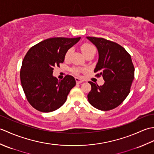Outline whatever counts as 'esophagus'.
I'll use <instances>...</instances> for the list:
<instances>
[{
	"label": "esophagus",
	"instance_id": "34e87169",
	"mask_svg": "<svg viewBox=\"0 0 154 154\" xmlns=\"http://www.w3.org/2000/svg\"><path fill=\"white\" fill-rule=\"evenodd\" d=\"M75 81H76V83L78 84L83 82V80L80 79V78H79V77H75Z\"/></svg>",
	"mask_w": 154,
	"mask_h": 154
}]
</instances>
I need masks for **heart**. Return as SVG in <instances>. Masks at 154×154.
I'll use <instances>...</instances> for the list:
<instances>
[{
    "mask_svg": "<svg viewBox=\"0 0 154 154\" xmlns=\"http://www.w3.org/2000/svg\"><path fill=\"white\" fill-rule=\"evenodd\" d=\"M81 51H82L83 54L85 55V56H87L88 55H90V54H95V52H96V48L93 45L89 43H84L82 45H81ZM72 49L70 48L69 49V50L66 51V53L65 54V60H68L71 57V55L72 54ZM82 69H81L79 68H73L71 69V71L72 73L75 74V75H78L79 74Z\"/></svg>",
    "mask_w": 154,
    "mask_h": 154,
    "instance_id": "1",
    "label": "heart"
}]
</instances>
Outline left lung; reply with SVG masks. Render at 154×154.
<instances>
[{
    "instance_id": "8db88e82",
    "label": "left lung",
    "mask_w": 154,
    "mask_h": 154,
    "mask_svg": "<svg viewBox=\"0 0 154 154\" xmlns=\"http://www.w3.org/2000/svg\"><path fill=\"white\" fill-rule=\"evenodd\" d=\"M98 49L99 61L94 72L102 76L104 85L91 81L87 95L89 103L100 110H110L119 106L128 95L134 78V67L131 56L119 44L103 38L87 36Z\"/></svg>"
}]
</instances>
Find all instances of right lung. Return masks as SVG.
Returning a JSON list of instances; mask_svg holds the SVG:
<instances>
[{
    "label": "right lung",
    "mask_w": 154,
    "mask_h": 154,
    "mask_svg": "<svg viewBox=\"0 0 154 154\" xmlns=\"http://www.w3.org/2000/svg\"><path fill=\"white\" fill-rule=\"evenodd\" d=\"M81 38H51L32 46L26 54L20 69V81L28 103L42 112H50L65 103L76 84L67 75L60 81L53 76L55 66L64 61L65 54Z\"/></svg>",
    "instance_id": "add662e5"
}]
</instances>
